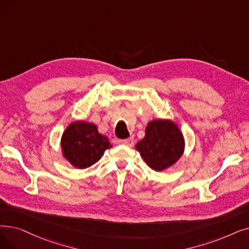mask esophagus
<instances>
[{"label": "esophagus", "mask_w": 249, "mask_h": 249, "mask_svg": "<svg viewBox=\"0 0 249 249\" xmlns=\"http://www.w3.org/2000/svg\"><path fill=\"white\" fill-rule=\"evenodd\" d=\"M119 143L127 145L129 147H132L134 145V140L131 137L130 138H126V139H120V140H119Z\"/></svg>", "instance_id": "1"}]
</instances>
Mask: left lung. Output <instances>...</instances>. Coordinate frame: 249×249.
Instances as JSON below:
<instances>
[{
    "label": "left lung",
    "instance_id": "8db88e82",
    "mask_svg": "<svg viewBox=\"0 0 249 249\" xmlns=\"http://www.w3.org/2000/svg\"><path fill=\"white\" fill-rule=\"evenodd\" d=\"M135 147L151 169L163 171L182 156L184 138L176 124L169 120H155L147 124L145 136Z\"/></svg>",
    "mask_w": 249,
    "mask_h": 249
}]
</instances>
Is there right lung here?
Listing matches in <instances>:
<instances>
[{"mask_svg":"<svg viewBox=\"0 0 249 249\" xmlns=\"http://www.w3.org/2000/svg\"><path fill=\"white\" fill-rule=\"evenodd\" d=\"M64 157L76 168L92 166L112 144L106 136L99 133L94 124L86 122L71 123L62 136Z\"/></svg>","mask_w":249,"mask_h":249,"instance_id":"1","label":"right lung"}]
</instances>
